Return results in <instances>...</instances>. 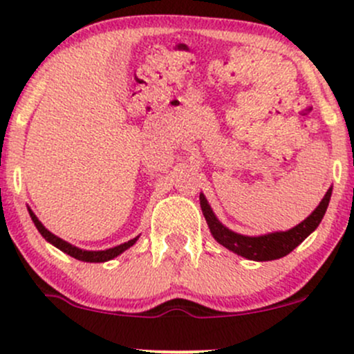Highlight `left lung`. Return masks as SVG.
<instances>
[{"mask_svg": "<svg viewBox=\"0 0 354 354\" xmlns=\"http://www.w3.org/2000/svg\"><path fill=\"white\" fill-rule=\"evenodd\" d=\"M333 186L326 191L323 200L316 206V209L303 219L299 225L288 231H274V233L261 234V236H246V234H239L226 228L221 221L216 218V214L211 209L208 200L205 194L200 193V205L201 211L205 214L208 228L216 239L219 245L228 248L230 251L236 253L246 259H253V261H271V259H279L283 256L290 254L296 246H299L310 234L318 228V225L326 213L328 205L331 200Z\"/></svg>", "mask_w": 354, "mask_h": 354, "instance_id": "1", "label": "left lung"}]
</instances>
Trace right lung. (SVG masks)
Returning <instances> with one entry per match:
<instances>
[{
    "label": "right lung",
    "mask_w": 354,
    "mask_h": 354,
    "mask_svg": "<svg viewBox=\"0 0 354 354\" xmlns=\"http://www.w3.org/2000/svg\"><path fill=\"white\" fill-rule=\"evenodd\" d=\"M28 211H30V216H31V219H33L35 226H36V228H38L39 233H41V236L46 239L48 243H51L53 246H56V248H58V250L63 251V253H66V254L73 256V258L80 259V261H86V263H104V261H109V259H113V258H116V256H120L121 253H123V251L128 250V248H131L138 241V238H140V236H136V238L129 239V241L123 243V245L115 246V248H109V250H103V251L81 250V248L73 246L68 241H64V239H61V238L56 236V234H53L51 231H48L43 226V223L39 221L38 218H36V214L33 213V211H31L30 208H28Z\"/></svg>",
    "instance_id": "1"
}]
</instances>
